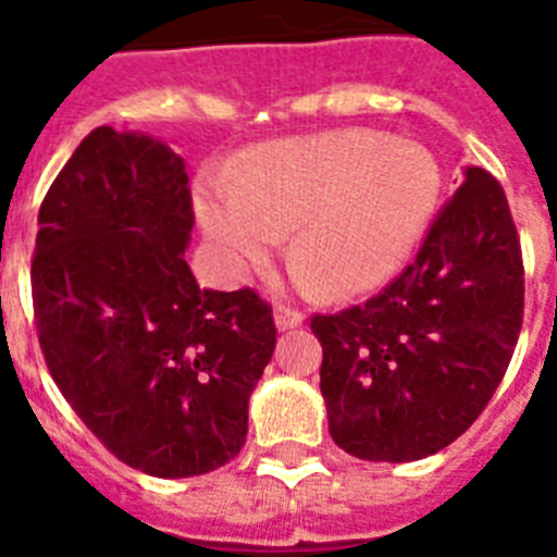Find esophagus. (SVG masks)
<instances>
[{
	"instance_id": "esophagus-1",
	"label": "esophagus",
	"mask_w": 557,
	"mask_h": 557,
	"mask_svg": "<svg viewBox=\"0 0 557 557\" xmlns=\"http://www.w3.org/2000/svg\"><path fill=\"white\" fill-rule=\"evenodd\" d=\"M273 321H275V329H278V332H289V329L301 326L304 314L295 312V309H287V307H275Z\"/></svg>"
}]
</instances>
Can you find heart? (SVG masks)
Listing matches in <instances>:
<instances>
[{
    "label": "heart",
    "mask_w": 557,
    "mask_h": 557,
    "mask_svg": "<svg viewBox=\"0 0 557 557\" xmlns=\"http://www.w3.org/2000/svg\"><path fill=\"white\" fill-rule=\"evenodd\" d=\"M223 189L198 218L231 273L262 268L295 225L298 282L346 298L405 268L441 200V166L416 141L334 131L259 147L223 172Z\"/></svg>",
    "instance_id": "b5f03b06"
}]
</instances>
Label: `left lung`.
<instances>
[{
    "instance_id": "left-lung-1",
    "label": "left lung",
    "mask_w": 557,
    "mask_h": 557,
    "mask_svg": "<svg viewBox=\"0 0 557 557\" xmlns=\"http://www.w3.org/2000/svg\"><path fill=\"white\" fill-rule=\"evenodd\" d=\"M524 312L521 245L499 181L466 166L416 262L366 307L314 314L334 444L410 462L476 421L513 357Z\"/></svg>"
}]
</instances>
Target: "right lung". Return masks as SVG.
Listing matches in <instances>:
<instances>
[{"label":"right lung","mask_w":557,"mask_h":557,"mask_svg":"<svg viewBox=\"0 0 557 557\" xmlns=\"http://www.w3.org/2000/svg\"><path fill=\"white\" fill-rule=\"evenodd\" d=\"M186 164L102 125L38 211L33 307L47 368L83 424L145 474L220 469L248 435L275 326L253 289L198 287Z\"/></svg>","instance_id":"obj_1"}]
</instances>
